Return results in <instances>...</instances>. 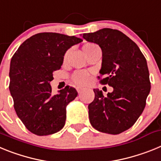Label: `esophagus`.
<instances>
[{
	"mask_svg": "<svg viewBox=\"0 0 161 161\" xmlns=\"http://www.w3.org/2000/svg\"><path fill=\"white\" fill-rule=\"evenodd\" d=\"M76 90H77L78 93H81V92H82V90H83V89H82L81 88H77V89H76Z\"/></svg>",
	"mask_w": 161,
	"mask_h": 161,
	"instance_id": "obj_1",
	"label": "esophagus"
}]
</instances>
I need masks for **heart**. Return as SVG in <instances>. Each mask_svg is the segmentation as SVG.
<instances>
[{
  "label": "heart",
  "mask_w": 161,
  "mask_h": 161,
  "mask_svg": "<svg viewBox=\"0 0 161 161\" xmlns=\"http://www.w3.org/2000/svg\"><path fill=\"white\" fill-rule=\"evenodd\" d=\"M92 46H95V45L93 43H88L85 44L83 48L89 47ZM67 55H68V54L64 55V59L67 58ZM89 74L86 72H84V71H77L72 76V80L73 81V83H75L77 85H80V86H82V85H85V84H87V82L89 81Z\"/></svg>",
  "instance_id": "heart-1"
}]
</instances>
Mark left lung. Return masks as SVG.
Listing matches in <instances>:
<instances>
[{"mask_svg":"<svg viewBox=\"0 0 161 161\" xmlns=\"http://www.w3.org/2000/svg\"><path fill=\"white\" fill-rule=\"evenodd\" d=\"M83 38L102 49L100 74L105 78L100 82L114 89L106 97L93 89L89 121L98 131L118 135L135 124L146 106L151 89L147 60L136 42L118 30L103 28Z\"/></svg>","mask_w":161,"mask_h":161,"instance_id":"left-lung-1","label":"left lung"}]
</instances>
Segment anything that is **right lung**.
I'll return each mask as SVG.
<instances>
[{"instance_id": "right-lung-1", "label": "right lung", "mask_w": 161, "mask_h": 161, "mask_svg": "<svg viewBox=\"0 0 161 161\" xmlns=\"http://www.w3.org/2000/svg\"><path fill=\"white\" fill-rule=\"evenodd\" d=\"M82 41L59 33H39L22 42L12 57L9 91L14 109L33 134L48 136L64 126L66 107L77 92L66 86L54 95L50 82L63 64L67 51Z\"/></svg>"}]
</instances>
